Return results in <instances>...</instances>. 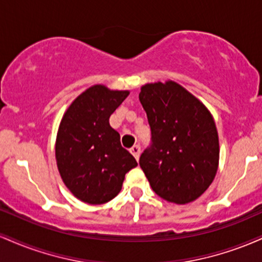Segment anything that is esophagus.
I'll return each instance as SVG.
<instances>
[{
    "mask_svg": "<svg viewBox=\"0 0 262 262\" xmlns=\"http://www.w3.org/2000/svg\"><path fill=\"white\" fill-rule=\"evenodd\" d=\"M140 151H141V150H140V146L139 145H134L133 148H130V152H132V154H133V156H134L135 159H137V160H138V159H139Z\"/></svg>",
    "mask_w": 262,
    "mask_h": 262,
    "instance_id": "1",
    "label": "esophagus"
}]
</instances>
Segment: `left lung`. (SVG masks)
Returning <instances> with one entry per match:
<instances>
[{
	"instance_id": "left-lung-1",
	"label": "left lung",
	"mask_w": 262,
	"mask_h": 262,
	"mask_svg": "<svg viewBox=\"0 0 262 262\" xmlns=\"http://www.w3.org/2000/svg\"><path fill=\"white\" fill-rule=\"evenodd\" d=\"M152 144L139 165L152 191L176 204L193 202L214 180L219 139L209 110L175 81L141 86Z\"/></svg>"
}]
</instances>
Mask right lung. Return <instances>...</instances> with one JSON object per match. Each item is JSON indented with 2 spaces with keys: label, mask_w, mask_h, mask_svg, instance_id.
<instances>
[{
  "label": "right lung",
  "mask_w": 262,
  "mask_h": 262,
  "mask_svg": "<svg viewBox=\"0 0 262 262\" xmlns=\"http://www.w3.org/2000/svg\"><path fill=\"white\" fill-rule=\"evenodd\" d=\"M129 91L93 85L73 101L60 122L55 143L58 170L77 200L103 204L121 192L125 173L138 165L121 145L110 117Z\"/></svg>",
  "instance_id": "add662e5"
}]
</instances>
